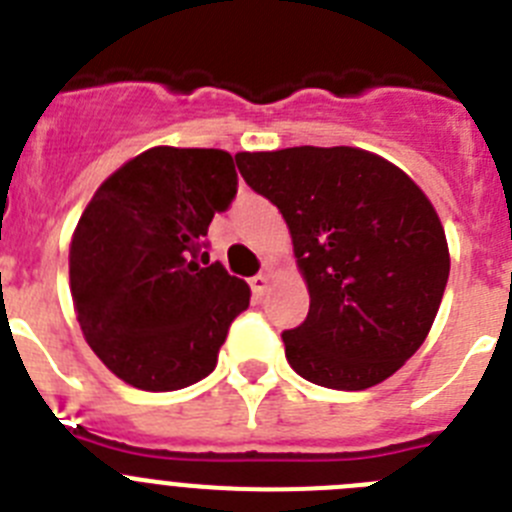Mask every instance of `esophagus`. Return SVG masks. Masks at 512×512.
Segmentation results:
<instances>
[{"mask_svg": "<svg viewBox=\"0 0 512 512\" xmlns=\"http://www.w3.org/2000/svg\"><path fill=\"white\" fill-rule=\"evenodd\" d=\"M251 289L256 297H264L266 289H269V274H256V277L251 279Z\"/></svg>", "mask_w": 512, "mask_h": 512, "instance_id": "esophagus-1", "label": "esophagus"}]
</instances>
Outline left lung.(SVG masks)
<instances>
[{
	"instance_id": "left-lung-1",
	"label": "left lung",
	"mask_w": 512,
	"mask_h": 512,
	"mask_svg": "<svg viewBox=\"0 0 512 512\" xmlns=\"http://www.w3.org/2000/svg\"><path fill=\"white\" fill-rule=\"evenodd\" d=\"M253 192L277 205L310 292L284 330L289 366L330 390L384 382L423 346L449 282V243L423 189L364 148L235 153Z\"/></svg>"
}]
</instances>
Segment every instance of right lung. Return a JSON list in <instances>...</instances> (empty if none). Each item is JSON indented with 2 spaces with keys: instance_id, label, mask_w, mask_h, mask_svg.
Returning <instances> with one entry per match:
<instances>
[{
  "instance_id": "add662e5",
  "label": "right lung",
  "mask_w": 512,
  "mask_h": 512,
  "mask_svg": "<svg viewBox=\"0 0 512 512\" xmlns=\"http://www.w3.org/2000/svg\"><path fill=\"white\" fill-rule=\"evenodd\" d=\"M238 187L220 148L156 146L99 184L71 238L81 333L107 369L146 392L182 390L215 369L251 289L199 261L215 212Z\"/></svg>"
}]
</instances>
